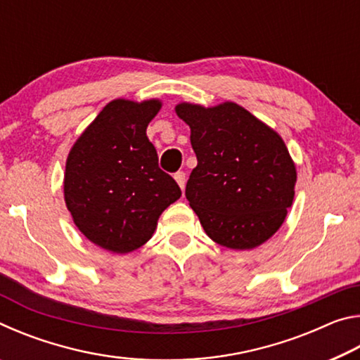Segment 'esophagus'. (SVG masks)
I'll list each match as a JSON object with an SVG mask.
<instances>
[{
  "label": "esophagus",
  "mask_w": 360,
  "mask_h": 360,
  "mask_svg": "<svg viewBox=\"0 0 360 360\" xmlns=\"http://www.w3.org/2000/svg\"><path fill=\"white\" fill-rule=\"evenodd\" d=\"M174 179H176V182H178V186L181 187V191L184 192V188H186V173L178 172L174 174Z\"/></svg>",
  "instance_id": "34e87169"
}]
</instances>
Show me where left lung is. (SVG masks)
<instances>
[{
  "mask_svg": "<svg viewBox=\"0 0 360 360\" xmlns=\"http://www.w3.org/2000/svg\"><path fill=\"white\" fill-rule=\"evenodd\" d=\"M197 155L186 186L206 235L248 251L281 227L295 195L297 168L279 133L233 101L205 108L181 101Z\"/></svg>",
  "mask_w": 360,
  "mask_h": 360,
  "instance_id": "left-lung-1",
  "label": "left lung"
}]
</instances>
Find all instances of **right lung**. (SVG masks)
<instances>
[{
  "label": "right lung",
  "instance_id": "add662e5",
  "mask_svg": "<svg viewBox=\"0 0 360 360\" xmlns=\"http://www.w3.org/2000/svg\"><path fill=\"white\" fill-rule=\"evenodd\" d=\"M160 108L158 98L109 101L66 158L63 195L72 222L112 254L146 245L162 212L181 197L176 181L158 168L146 135Z\"/></svg>",
  "mask_w": 360,
  "mask_h": 360
}]
</instances>
